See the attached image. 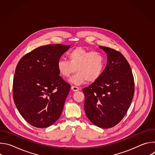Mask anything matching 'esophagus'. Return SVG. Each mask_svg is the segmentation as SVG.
Returning <instances> with one entry per match:
<instances>
[{
	"instance_id": "esophagus-1",
	"label": "esophagus",
	"mask_w": 155,
	"mask_h": 155,
	"mask_svg": "<svg viewBox=\"0 0 155 155\" xmlns=\"http://www.w3.org/2000/svg\"><path fill=\"white\" fill-rule=\"evenodd\" d=\"M71 89L74 91H77L79 90V88L77 86H71Z\"/></svg>"
}]
</instances>
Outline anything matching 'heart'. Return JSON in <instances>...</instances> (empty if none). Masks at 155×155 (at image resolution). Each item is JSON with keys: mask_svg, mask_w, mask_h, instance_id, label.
Returning <instances> with one entry per match:
<instances>
[{"mask_svg": "<svg viewBox=\"0 0 155 155\" xmlns=\"http://www.w3.org/2000/svg\"><path fill=\"white\" fill-rule=\"evenodd\" d=\"M68 61L59 59L57 68L59 74L64 78H69L74 72L77 73L70 78L74 84H80L86 80L89 83L97 81L102 75L105 61L101 54L91 52L82 47H77L68 54Z\"/></svg>", "mask_w": 155, "mask_h": 155, "instance_id": "1", "label": "heart"}]
</instances>
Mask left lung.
I'll list each match as a JSON object with an SVG mask.
<instances>
[{"label":"left lung","mask_w":155,"mask_h":155,"mask_svg":"<svg viewBox=\"0 0 155 155\" xmlns=\"http://www.w3.org/2000/svg\"><path fill=\"white\" fill-rule=\"evenodd\" d=\"M107 62L101 77L83 89L87 118L101 128L117 125L124 117L133 97L134 82L130 65L123 54L110 48L99 47Z\"/></svg>","instance_id":"8db88e82"}]
</instances>
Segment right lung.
Segmentation results:
<instances>
[{"instance_id": "1", "label": "right lung", "mask_w": 155, "mask_h": 155, "mask_svg": "<svg viewBox=\"0 0 155 155\" xmlns=\"http://www.w3.org/2000/svg\"><path fill=\"white\" fill-rule=\"evenodd\" d=\"M71 45L41 46L18 62L13 96L23 118L32 126L45 128L60 117L71 85L60 76L57 62Z\"/></svg>"}]
</instances>
